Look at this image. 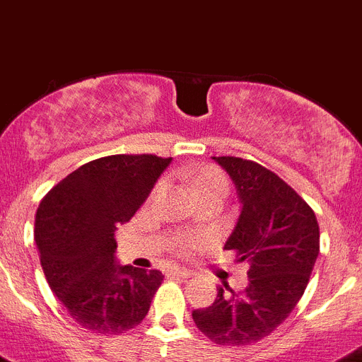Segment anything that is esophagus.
Instances as JSON below:
<instances>
[{"label":"esophagus","mask_w":362,"mask_h":362,"mask_svg":"<svg viewBox=\"0 0 362 362\" xmlns=\"http://www.w3.org/2000/svg\"><path fill=\"white\" fill-rule=\"evenodd\" d=\"M193 274L191 270L185 269V267H169L168 269V276H178V278H189V276Z\"/></svg>","instance_id":"esophagus-1"}]
</instances>
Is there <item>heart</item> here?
<instances>
[{
	"instance_id": "b5f03b06",
	"label": "heart",
	"mask_w": 362,
	"mask_h": 362,
	"mask_svg": "<svg viewBox=\"0 0 362 362\" xmlns=\"http://www.w3.org/2000/svg\"><path fill=\"white\" fill-rule=\"evenodd\" d=\"M193 189L194 193H205V191H223L227 194L229 189V182H227L226 175L221 173L218 168L213 165H205L193 177ZM200 245V240L197 236H184L178 243V249L182 252H187L191 249H197Z\"/></svg>"
}]
</instances>
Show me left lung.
<instances>
[{
    "mask_svg": "<svg viewBox=\"0 0 362 362\" xmlns=\"http://www.w3.org/2000/svg\"><path fill=\"white\" fill-rule=\"evenodd\" d=\"M233 178L242 213L226 250L249 263V285L218 286L194 325L213 343L245 346L276 330L307 288L319 254V223L310 205L274 171L240 157H213Z\"/></svg>",
    "mask_w": 362,
    "mask_h": 362,
    "instance_id": "8db88e82",
    "label": "left lung"
}]
</instances>
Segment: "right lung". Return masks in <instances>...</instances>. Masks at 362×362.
I'll use <instances>...</instances> for the list:
<instances>
[{"instance_id":"1","label":"right lung","mask_w":362,"mask_h":362,"mask_svg":"<svg viewBox=\"0 0 362 362\" xmlns=\"http://www.w3.org/2000/svg\"><path fill=\"white\" fill-rule=\"evenodd\" d=\"M171 158L110 155L81 165L45 194L34 238L45 278L83 328L119 335L148 315L160 270L115 263V230L132 220Z\"/></svg>"}]
</instances>
